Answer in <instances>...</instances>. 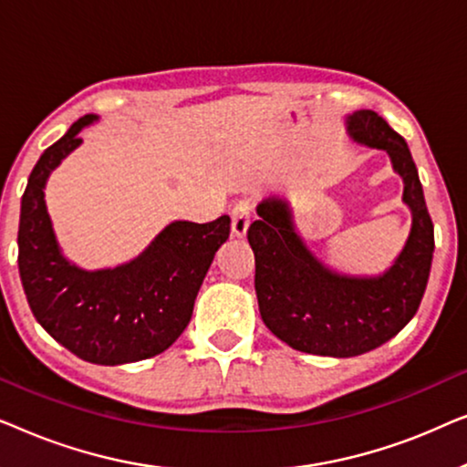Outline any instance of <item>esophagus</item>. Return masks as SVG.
<instances>
[{
  "instance_id": "34e87169",
  "label": "esophagus",
  "mask_w": 467,
  "mask_h": 467,
  "mask_svg": "<svg viewBox=\"0 0 467 467\" xmlns=\"http://www.w3.org/2000/svg\"><path fill=\"white\" fill-rule=\"evenodd\" d=\"M248 225H251V203L242 200L232 208V232H234V235H238V238H244Z\"/></svg>"
}]
</instances>
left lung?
Wrapping results in <instances>:
<instances>
[{"label":"left lung","instance_id":"left-lung-1","mask_svg":"<svg viewBox=\"0 0 467 467\" xmlns=\"http://www.w3.org/2000/svg\"><path fill=\"white\" fill-rule=\"evenodd\" d=\"M355 142L385 150L404 181L401 200L412 227L398 259L380 276H348L323 265L299 238L289 203L267 197L248 227L254 253V291L265 327L302 353L355 357L410 323L423 299L433 257V223L406 140L374 110L347 119Z\"/></svg>","mask_w":467,"mask_h":467}]
</instances>
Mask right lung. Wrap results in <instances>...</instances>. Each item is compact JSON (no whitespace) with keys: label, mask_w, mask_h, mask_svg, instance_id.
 Segmentation results:
<instances>
[{"label":"right lung","mask_w":467,"mask_h":467,"mask_svg":"<svg viewBox=\"0 0 467 467\" xmlns=\"http://www.w3.org/2000/svg\"><path fill=\"white\" fill-rule=\"evenodd\" d=\"M95 120V114L76 120L31 170L18 221V274L36 321L57 342L85 361L120 366L155 357L178 340L232 219L170 223L136 259L117 267L88 272L69 264L55 238L44 187L82 144V127Z\"/></svg>","instance_id":"obj_1"}]
</instances>
